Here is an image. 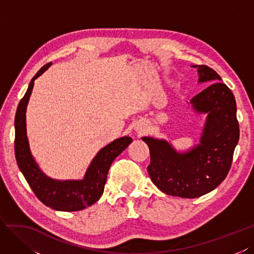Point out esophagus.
I'll return each instance as SVG.
<instances>
[{
    "label": "esophagus",
    "mask_w": 254,
    "mask_h": 254,
    "mask_svg": "<svg viewBox=\"0 0 254 254\" xmlns=\"http://www.w3.org/2000/svg\"><path fill=\"white\" fill-rule=\"evenodd\" d=\"M135 129H136V132L140 134V135L147 132V127H146V126H143V125H138L135 127Z\"/></svg>",
    "instance_id": "1"
}]
</instances>
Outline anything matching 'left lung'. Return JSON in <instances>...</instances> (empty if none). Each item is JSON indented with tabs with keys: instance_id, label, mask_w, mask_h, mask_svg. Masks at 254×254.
Returning <instances> with one entry per match:
<instances>
[{
	"instance_id": "8db88e82",
	"label": "left lung",
	"mask_w": 254,
	"mask_h": 254,
	"mask_svg": "<svg viewBox=\"0 0 254 254\" xmlns=\"http://www.w3.org/2000/svg\"><path fill=\"white\" fill-rule=\"evenodd\" d=\"M191 67L197 68L198 83L211 84L190 101L195 113L206 115L199 143L179 152L166 139L141 138L150 150L148 172L152 182L165 193L188 199L214 190L226 179L240 139L236 102L231 89L212 68L204 64Z\"/></svg>"
}]
</instances>
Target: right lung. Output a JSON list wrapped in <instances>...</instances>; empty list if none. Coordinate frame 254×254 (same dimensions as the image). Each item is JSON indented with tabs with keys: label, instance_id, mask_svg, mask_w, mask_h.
Here are the masks:
<instances>
[{
	"label": "right lung",
	"instance_id": "right-lung-1",
	"mask_svg": "<svg viewBox=\"0 0 254 254\" xmlns=\"http://www.w3.org/2000/svg\"><path fill=\"white\" fill-rule=\"evenodd\" d=\"M43 66L32 78L24 97L20 101L14 118V154L20 171L28 185L43 204L63 212H75L90 206L101 198L108 170L114 159L125 151L132 138L123 136L101 149L92 158L82 180H55L48 177L39 168L30 149L26 133V107L34 88L35 79L51 67Z\"/></svg>",
	"mask_w": 254,
	"mask_h": 254
}]
</instances>
